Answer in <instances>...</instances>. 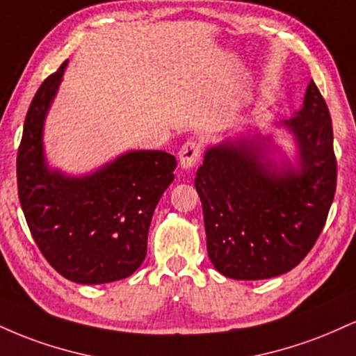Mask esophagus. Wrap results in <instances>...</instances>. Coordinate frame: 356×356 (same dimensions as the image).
I'll return each mask as SVG.
<instances>
[{"instance_id":"obj_1","label":"esophagus","mask_w":356,"mask_h":356,"mask_svg":"<svg viewBox=\"0 0 356 356\" xmlns=\"http://www.w3.org/2000/svg\"><path fill=\"white\" fill-rule=\"evenodd\" d=\"M199 157H201V144L195 140H187L179 150V164L186 170L197 164Z\"/></svg>"}]
</instances>
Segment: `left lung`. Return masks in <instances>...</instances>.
<instances>
[{"instance_id":"left-lung-1","label":"left lung","mask_w":356,"mask_h":356,"mask_svg":"<svg viewBox=\"0 0 356 356\" xmlns=\"http://www.w3.org/2000/svg\"><path fill=\"white\" fill-rule=\"evenodd\" d=\"M295 162L271 157V136H241L211 145L195 175L207 254L220 275L268 280L291 271L312 251L337 191L330 110L314 81L303 107L283 120Z\"/></svg>"}]
</instances>
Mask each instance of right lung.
Listing matches in <instances>:
<instances>
[{"label":"right lung","instance_id":"right-lung-1","mask_svg":"<svg viewBox=\"0 0 356 356\" xmlns=\"http://www.w3.org/2000/svg\"><path fill=\"white\" fill-rule=\"evenodd\" d=\"M67 65L43 81L24 118L16 159L19 204L36 246L61 276L112 283L144 263L150 220L177 162L162 150H130L90 174L51 169L43 127Z\"/></svg>","mask_w":356,"mask_h":356}]
</instances>
